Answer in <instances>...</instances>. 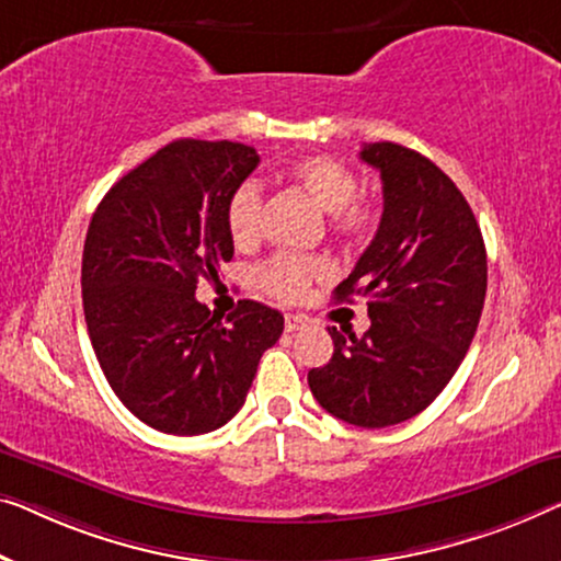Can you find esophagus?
<instances>
[{
  "mask_svg": "<svg viewBox=\"0 0 561 561\" xmlns=\"http://www.w3.org/2000/svg\"><path fill=\"white\" fill-rule=\"evenodd\" d=\"M302 328H305L302 317H297V314L284 317V330H287V332H297V330H302Z\"/></svg>",
  "mask_w": 561,
  "mask_h": 561,
  "instance_id": "obj_1",
  "label": "esophagus"
}]
</instances>
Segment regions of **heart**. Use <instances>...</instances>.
<instances>
[{
    "mask_svg": "<svg viewBox=\"0 0 561 561\" xmlns=\"http://www.w3.org/2000/svg\"><path fill=\"white\" fill-rule=\"evenodd\" d=\"M289 179L302 186L324 211L330 227L345 239H370L380 224V208L360 196V181L347 163L332 156H307L289 165ZM227 231L237 247H252L262 237V188L256 181H241L227 201ZM332 277L328 259L279 254L259 266L256 284L279 302H297L312 279Z\"/></svg>",
    "mask_w": 561,
    "mask_h": 561,
    "instance_id": "1",
    "label": "heart"
}]
</instances>
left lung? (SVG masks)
Instances as JSON below:
<instances>
[{
    "mask_svg": "<svg viewBox=\"0 0 561 561\" xmlns=\"http://www.w3.org/2000/svg\"><path fill=\"white\" fill-rule=\"evenodd\" d=\"M380 171L382 219L337 302L367 299L363 337L328 328L334 353L312 367L309 390L324 411L360 428H386L425 411L471 347L486 299V247L456 183L398 144L363 146Z\"/></svg>",
    "mask_w": 561,
    "mask_h": 561,
    "instance_id": "obj_1",
    "label": "left lung"
}]
</instances>
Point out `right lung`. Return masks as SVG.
<instances>
[{
    "label": "right lung",
    "instance_id": "right-lung-1",
    "mask_svg": "<svg viewBox=\"0 0 561 561\" xmlns=\"http://www.w3.org/2000/svg\"><path fill=\"white\" fill-rule=\"evenodd\" d=\"M252 146L173 140L128 171L95 208L82 252V309L121 403L173 436L221 428L244 405L277 309L241 299L221 322L196 299L233 256L231 191L256 169Z\"/></svg>",
    "mask_w": 561,
    "mask_h": 561
}]
</instances>
